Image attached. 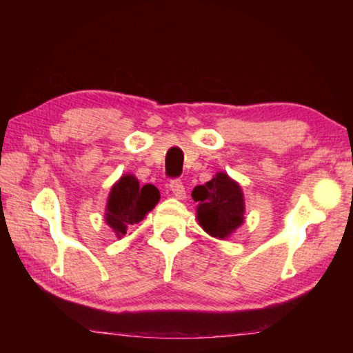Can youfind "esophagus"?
Here are the masks:
<instances>
[{"instance_id": "obj_1", "label": "esophagus", "mask_w": 353, "mask_h": 353, "mask_svg": "<svg viewBox=\"0 0 353 353\" xmlns=\"http://www.w3.org/2000/svg\"><path fill=\"white\" fill-rule=\"evenodd\" d=\"M168 188H170L172 194L176 197V199L183 201L186 197V192H185V186H183V183L180 180H172L170 185H168Z\"/></svg>"}]
</instances>
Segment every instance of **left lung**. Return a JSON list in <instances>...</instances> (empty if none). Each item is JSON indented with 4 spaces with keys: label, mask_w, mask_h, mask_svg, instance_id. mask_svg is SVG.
Returning <instances> with one entry per match:
<instances>
[{
    "label": "left lung",
    "mask_w": 353,
    "mask_h": 353,
    "mask_svg": "<svg viewBox=\"0 0 353 353\" xmlns=\"http://www.w3.org/2000/svg\"><path fill=\"white\" fill-rule=\"evenodd\" d=\"M197 202L196 219L199 226L212 238L226 239L244 223L243 188L228 173L216 172L205 185L196 186L191 192Z\"/></svg>",
    "instance_id": "left-lung-1"
}]
</instances>
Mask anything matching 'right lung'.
Segmentation results:
<instances>
[{
	"label": "right lung",
	"mask_w": 353,
	"mask_h": 353,
	"mask_svg": "<svg viewBox=\"0 0 353 353\" xmlns=\"http://www.w3.org/2000/svg\"><path fill=\"white\" fill-rule=\"evenodd\" d=\"M161 199L154 185H139L133 173H125L114 183L105 204L104 220L117 238H123L130 226L146 219Z\"/></svg>",
	"instance_id": "right-lung-1"
}]
</instances>
